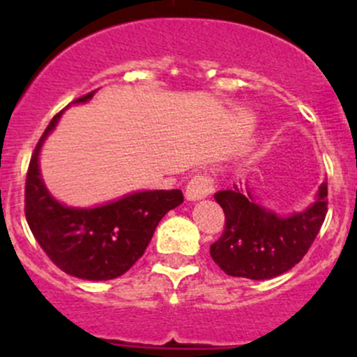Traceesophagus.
Returning <instances> with one entry per match:
<instances>
[{"label": "esophagus", "instance_id": "obj_1", "mask_svg": "<svg viewBox=\"0 0 357 357\" xmlns=\"http://www.w3.org/2000/svg\"><path fill=\"white\" fill-rule=\"evenodd\" d=\"M214 192V179L208 174H197L186 185V199L188 200H202Z\"/></svg>", "mask_w": 357, "mask_h": 357}]
</instances>
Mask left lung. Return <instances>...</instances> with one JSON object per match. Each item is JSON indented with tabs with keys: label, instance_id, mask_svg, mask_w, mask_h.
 Returning <instances> with one entry per match:
<instances>
[{
	"label": "left lung",
	"instance_id": "1",
	"mask_svg": "<svg viewBox=\"0 0 357 357\" xmlns=\"http://www.w3.org/2000/svg\"><path fill=\"white\" fill-rule=\"evenodd\" d=\"M215 202L226 218L221 238L211 245V257L229 276L269 280L294 268L307 254L328 211V185L319 186L305 211L278 215L262 207L250 188L221 190Z\"/></svg>",
	"mask_w": 357,
	"mask_h": 357
}]
</instances>
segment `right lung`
Returning a JSON list of instances; mask_svg holds the SVG:
<instances>
[{
	"label": "right lung",
	"instance_id": "obj_1",
	"mask_svg": "<svg viewBox=\"0 0 357 357\" xmlns=\"http://www.w3.org/2000/svg\"><path fill=\"white\" fill-rule=\"evenodd\" d=\"M95 91L74 100L86 103ZM59 112L36 145L25 179V219L50 259L67 275L91 282L124 275L149 247L160 219L183 202L181 190H146L98 207H68L45 186L39 152Z\"/></svg>",
	"mask_w": 357,
	"mask_h": 357
}]
</instances>
